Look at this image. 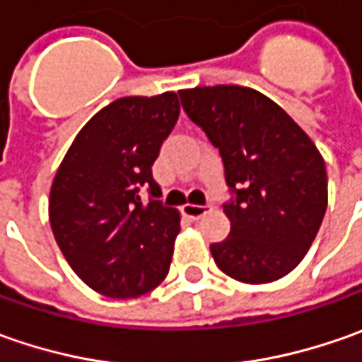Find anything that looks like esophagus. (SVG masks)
<instances>
[{"instance_id":"34e87169","label":"esophagus","mask_w":362,"mask_h":362,"mask_svg":"<svg viewBox=\"0 0 362 362\" xmlns=\"http://www.w3.org/2000/svg\"><path fill=\"white\" fill-rule=\"evenodd\" d=\"M207 211H211V205H197V203H187L183 205V214L189 217V219H199Z\"/></svg>"}]
</instances>
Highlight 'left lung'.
I'll list each match as a JSON object with an SVG mask.
<instances>
[{
	"label": "left lung",
	"mask_w": 362,
	"mask_h": 362,
	"mask_svg": "<svg viewBox=\"0 0 362 362\" xmlns=\"http://www.w3.org/2000/svg\"><path fill=\"white\" fill-rule=\"evenodd\" d=\"M183 110L219 148L230 235L211 243L217 268L245 284H268L310 250L328 203L325 159L284 108L254 88L219 84L179 90Z\"/></svg>",
	"instance_id": "left-lung-1"
}]
</instances>
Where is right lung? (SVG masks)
<instances>
[{
  "instance_id": "obj_1",
  "label": "right lung",
  "mask_w": 362,
  "mask_h": 362,
  "mask_svg": "<svg viewBox=\"0 0 362 362\" xmlns=\"http://www.w3.org/2000/svg\"><path fill=\"white\" fill-rule=\"evenodd\" d=\"M179 110L175 92L119 98L82 127L56 171L49 226L70 268L98 294L136 298L169 272L181 217L157 199L151 167Z\"/></svg>"
}]
</instances>
